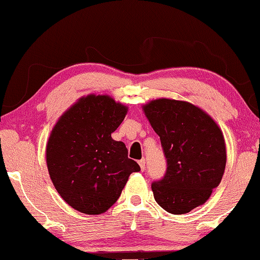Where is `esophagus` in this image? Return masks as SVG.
<instances>
[{
  "label": "esophagus",
  "instance_id": "obj_1",
  "mask_svg": "<svg viewBox=\"0 0 260 260\" xmlns=\"http://www.w3.org/2000/svg\"><path fill=\"white\" fill-rule=\"evenodd\" d=\"M138 164L139 167H141V170L143 171L145 169V158H142L141 160H138Z\"/></svg>",
  "mask_w": 260,
  "mask_h": 260
}]
</instances>
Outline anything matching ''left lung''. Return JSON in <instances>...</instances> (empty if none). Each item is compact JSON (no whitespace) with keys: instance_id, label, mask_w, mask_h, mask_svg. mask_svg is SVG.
<instances>
[{"instance_id":"8db88e82","label":"left lung","mask_w":260,"mask_h":260,"mask_svg":"<svg viewBox=\"0 0 260 260\" xmlns=\"http://www.w3.org/2000/svg\"><path fill=\"white\" fill-rule=\"evenodd\" d=\"M160 138L167 172L151 184L158 205L183 214L203 205L219 185L226 165V148L219 126L196 105L159 99L143 107Z\"/></svg>"}]
</instances>
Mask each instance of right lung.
Wrapping results in <instances>:
<instances>
[{
	"label": "right lung",
	"instance_id": "obj_1",
	"mask_svg": "<svg viewBox=\"0 0 260 260\" xmlns=\"http://www.w3.org/2000/svg\"><path fill=\"white\" fill-rule=\"evenodd\" d=\"M127 108L110 96L82 97L61 116L47 144V165L59 196L86 214L107 211L117 201L129 176L141 170L127 158L123 142L111 134Z\"/></svg>",
	"mask_w": 260,
	"mask_h": 260
}]
</instances>
